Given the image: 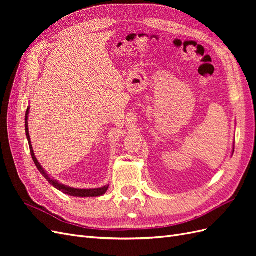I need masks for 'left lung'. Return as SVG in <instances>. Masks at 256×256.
I'll return each mask as SVG.
<instances>
[{
    "label": "left lung",
    "instance_id": "left-lung-1",
    "mask_svg": "<svg viewBox=\"0 0 256 256\" xmlns=\"http://www.w3.org/2000/svg\"><path fill=\"white\" fill-rule=\"evenodd\" d=\"M234 147H235V146H233V154H234Z\"/></svg>",
    "mask_w": 256,
    "mask_h": 256
}]
</instances>
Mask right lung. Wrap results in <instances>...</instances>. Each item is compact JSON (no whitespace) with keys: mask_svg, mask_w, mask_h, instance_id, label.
<instances>
[{"mask_svg":"<svg viewBox=\"0 0 256 256\" xmlns=\"http://www.w3.org/2000/svg\"><path fill=\"white\" fill-rule=\"evenodd\" d=\"M28 113H30V106H28V110L26 113V138H28V145H30V156L33 158L34 164L36 166V168H38V171L42 173V175L46 178L49 182V184H51L54 188H56L58 190L62 191L63 193L67 196H76V198H96V196H104V193L109 189V184L104 186L102 188H92V189H78V188H72V187H69V186L63 184L58 182L56 180H54L53 177H51L47 172H46V170L40 166V162H38L34 150H33V146H32V142H30V134H28Z\"/></svg>","mask_w":256,"mask_h":256,"instance_id":"1","label":"right lung"}]
</instances>
